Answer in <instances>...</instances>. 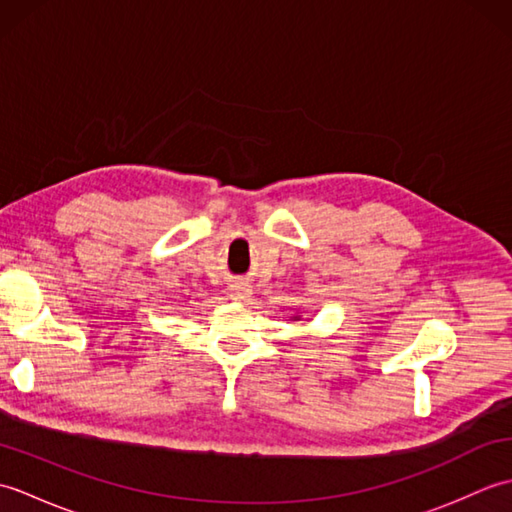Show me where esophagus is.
<instances>
[{
    "instance_id": "obj_1",
    "label": "esophagus",
    "mask_w": 512,
    "mask_h": 512,
    "mask_svg": "<svg viewBox=\"0 0 512 512\" xmlns=\"http://www.w3.org/2000/svg\"><path fill=\"white\" fill-rule=\"evenodd\" d=\"M231 299L233 301H246L248 297H250V288H248V284H244V281H235V284H231Z\"/></svg>"
}]
</instances>
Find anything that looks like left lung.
<instances>
[{
  "label": "left lung",
  "mask_w": 512,
  "mask_h": 512,
  "mask_svg": "<svg viewBox=\"0 0 512 512\" xmlns=\"http://www.w3.org/2000/svg\"><path fill=\"white\" fill-rule=\"evenodd\" d=\"M292 321H301V317H299V314H295V317H290Z\"/></svg>",
  "instance_id": "1"
}]
</instances>
